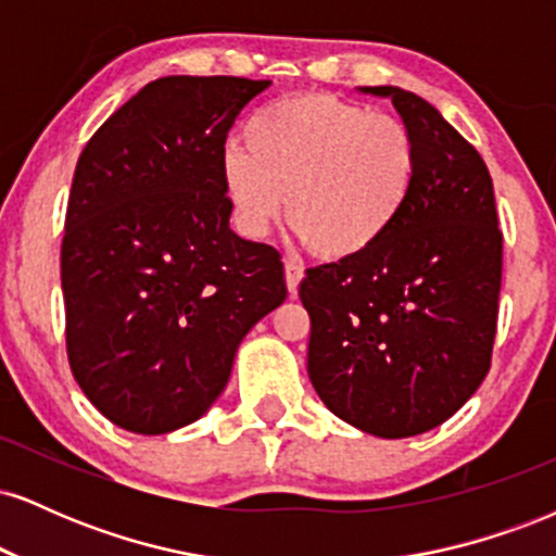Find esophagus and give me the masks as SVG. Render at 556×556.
<instances>
[{
	"label": "esophagus",
	"mask_w": 556,
	"mask_h": 556,
	"mask_svg": "<svg viewBox=\"0 0 556 556\" xmlns=\"http://www.w3.org/2000/svg\"><path fill=\"white\" fill-rule=\"evenodd\" d=\"M300 279H303V266L295 264V261H285V282L290 295H298Z\"/></svg>",
	"instance_id": "34e87169"
}]
</instances>
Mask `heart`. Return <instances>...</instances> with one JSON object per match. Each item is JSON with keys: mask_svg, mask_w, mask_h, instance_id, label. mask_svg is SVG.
I'll return each instance as SVG.
<instances>
[{"mask_svg": "<svg viewBox=\"0 0 556 556\" xmlns=\"http://www.w3.org/2000/svg\"><path fill=\"white\" fill-rule=\"evenodd\" d=\"M245 146L222 151L235 225L261 238L285 203L287 227L327 261L379 245L405 212L418 175L410 127L329 93L274 101L245 125Z\"/></svg>", "mask_w": 556, "mask_h": 556, "instance_id": "1", "label": "heart"}]
</instances>
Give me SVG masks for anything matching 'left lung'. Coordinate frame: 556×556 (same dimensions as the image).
I'll list each match as a JSON object with an SVG mask.
<instances>
[{"mask_svg":"<svg viewBox=\"0 0 556 556\" xmlns=\"http://www.w3.org/2000/svg\"><path fill=\"white\" fill-rule=\"evenodd\" d=\"M389 96L418 146L410 201L363 256L305 271L308 376L334 416L381 439L444 424L491 366L502 287L494 185L473 146L429 101Z\"/></svg>","mask_w":556,"mask_h":556,"instance_id":"left-lung-1","label":"left lung"}]
</instances>
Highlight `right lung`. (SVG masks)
<instances>
[{"instance_id": "1", "label": "right lung", "mask_w": 556, "mask_h": 556, "mask_svg": "<svg viewBox=\"0 0 556 556\" xmlns=\"http://www.w3.org/2000/svg\"><path fill=\"white\" fill-rule=\"evenodd\" d=\"M271 80L169 75L93 132L62 238L67 361L96 410L132 433L193 424L258 318L285 303L277 248L229 229L227 132Z\"/></svg>"}]
</instances>
